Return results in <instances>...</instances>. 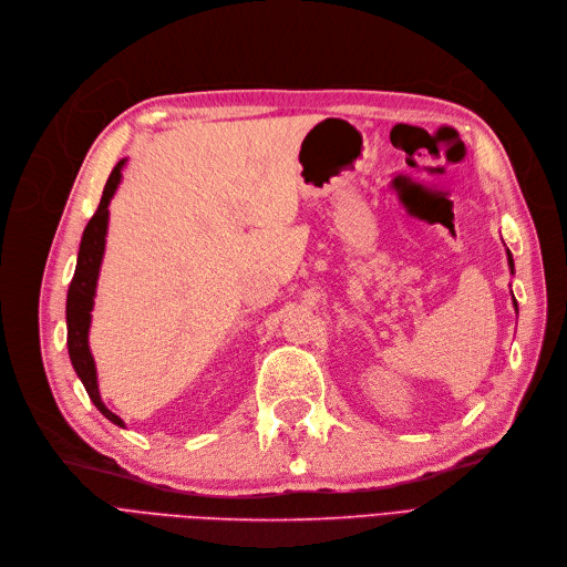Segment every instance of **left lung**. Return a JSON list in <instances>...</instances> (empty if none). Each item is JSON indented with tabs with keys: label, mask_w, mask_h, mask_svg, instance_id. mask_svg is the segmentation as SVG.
Here are the masks:
<instances>
[{
	"label": "left lung",
	"mask_w": 567,
	"mask_h": 567,
	"mask_svg": "<svg viewBox=\"0 0 567 567\" xmlns=\"http://www.w3.org/2000/svg\"><path fill=\"white\" fill-rule=\"evenodd\" d=\"M507 262H509V269H515V262H512V254L507 251ZM515 307H517V300H515Z\"/></svg>",
	"instance_id": "8db88e82"
}]
</instances>
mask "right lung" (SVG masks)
Here are the masks:
<instances>
[{
    "label": "right lung",
    "mask_w": 567,
    "mask_h": 567,
    "mask_svg": "<svg viewBox=\"0 0 567 567\" xmlns=\"http://www.w3.org/2000/svg\"><path fill=\"white\" fill-rule=\"evenodd\" d=\"M122 166L124 161L113 168L111 177H107L103 186V196L101 203L94 212V217L85 226L83 241H80V251H78V265H75V275L69 286L66 295V343H69V358L71 364L78 373V379L83 381L90 399L94 401V406L120 426L124 422L105 409V403L101 401L99 385H96V369H94V358L90 353V343H87V332H90V311L94 307V292H96V279H99V267L103 260V249H105V230H107V203H111L115 188L122 179Z\"/></svg>",
    "instance_id": "1"
}]
</instances>
